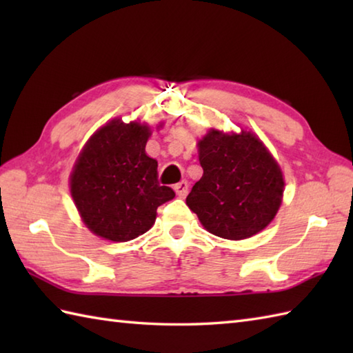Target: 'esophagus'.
Wrapping results in <instances>:
<instances>
[{
    "mask_svg": "<svg viewBox=\"0 0 353 353\" xmlns=\"http://www.w3.org/2000/svg\"><path fill=\"white\" fill-rule=\"evenodd\" d=\"M188 190H190V185L186 181H182V182H179L177 185H174V191L181 199H183L186 194H188Z\"/></svg>",
    "mask_w": 353,
    "mask_h": 353,
    "instance_id": "esophagus-1",
    "label": "esophagus"
}]
</instances>
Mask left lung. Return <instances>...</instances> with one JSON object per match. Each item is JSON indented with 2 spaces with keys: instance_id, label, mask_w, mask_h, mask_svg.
I'll use <instances>...</instances> for the list:
<instances>
[{
  "instance_id": "1",
  "label": "left lung",
  "mask_w": 353,
  "mask_h": 353,
  "mask_svg": "<svg viewBox=\"0 0 353 353\" xmlns=\"http://www.w3.org/2000/svg\"><path fill=\"white\" fill-rule=\"evenodd\" d=\"M203 176L186 205L203 228L226 239H244L267 228L282 203L279 163L250 132L211 129L199 141Z\"/></svg>"
}]
</instances>
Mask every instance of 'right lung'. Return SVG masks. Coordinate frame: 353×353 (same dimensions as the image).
I'll list each match as a JSON object with an SVG mask.
<instances>
[{"label":"right lung","mask_w":353,"mask_h":353,"mask_svg":"<svg viewBox=\"0 0 353 353\" xmlns=\"http://www.w3.org/2000/svg\"><path fill=\"white\" fill-rule=\"evenodd\" d=\"M147 124L119 118L97 130L74 165L70 186L81 220L104 239L124 243L145 234L157 208L174 199L157 181V162L145 153Z\"/></svg>","instance_id":"add662e5"}]
</instances>
